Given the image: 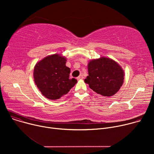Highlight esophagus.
I'll list each match as a JSON object with an SVG mask.
<instances>
[{"label": "esophagus", "instance_id": "esophagus-1", "mask_svg": "<svg viewBox=\"0 0 154 154\" xmlns=\"http://www.w3.org/2000/svg\"><path fill=\"white\" fill-rule=\"evenodd\" d=\"M83 79V75H82V74H80V75L77 77V79H78V80Z\"/></svg>", "mask_w": 154, "mask_h": 154}]
</instances>
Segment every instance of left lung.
I'll return each mask as SVG.
<instances>
[{
	"instance_id": "8db88e82",
	"label": "left lung",
	"mask_w": 154,
	"mask_h": 154,
	"mask_svg": "<svg viewBox=\"0 0 154 154\" xmlns=\"http://www.w3.org/2000/svg\"><path fill=\"white\" fill-rule=\"evenodd\" d=\"M88 69V76L85 79V82L102 96H112L123 84L124 71L118 63L111 58L101 57L93 60L89 62Z\"/></svg>"
}]
</instances>
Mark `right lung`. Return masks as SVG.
<instances>
[{"label": "right lung", "instance_id": "right-lung-1", "mask_svg": "<svg viewBox=\"0 0 154 154\" xmlns=\"http://www.w3.org/2000/svg\"><path fill=\"white\" fill-rule=\"evenodd\" d=\"M66 58L58 54L48 56L37 63L33 77L42 94L51 100H57L66 94L77 82L69 79L70 68L66 66Z\"/></svg>", "mask_w": 154, "mask_h": 154}]
</instances>
